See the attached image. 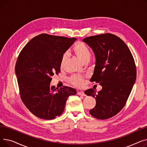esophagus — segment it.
Here are the masks:
<instances>
[{"instance_id": "obj_1", "label": "esophagus", "mask_w": 147, "mask_h": 147, "mask_svg": "<svg viewBox=\"0 0 147 147\" xmlns=\"http://www.w3.org/2000/svg\"><path fill=\"white\" fill-rule=\"evenodd\" d=\"M78 94L79 95H80V96H85V94L84 93L83 91H80V92H78Z\"/></svg>"}]
</instances>
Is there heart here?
<instances>
[{
    "instance_id": "heart-1",
    "label": "heart",
    "mask_w": 147,
    "mask_h": 147,
    "mask_svg": "<svg viewBox=\"0 0 147 147\" xmlns=\"http://www.w3.org/2000/svg\"><path fill=\"white\" fill-rule=\"evenodd\" d=\"M73 52L83 64L88 63L89 61L90 57V51L88 46L84 43L80 41L77 42L73 46ZM67 58V54L64 53L60 61V68H63ZM69 81L74 86L80 87L83 84L84 77L78 75L73 76L69 79Z\"/></svg>"
}]
</instances>
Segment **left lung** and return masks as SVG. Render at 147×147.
<instances>
[{"label": "left lung", "instance_id": "8db88e82", "mask_svg": "<svg viewBox=\"0 0 147 147\" xmlns=\"http://www.w3.org/2000/svg\"><path fill=\"white\" fill-rule=\"evenodd\" d=\"M93 50L96 63L91 82L99 83L102 89L84 93L95 98L96 105L89 111L98 119H107L119 113L125 105L136 78L132 54L126 44L110 33L88 37L83 39Z\"/></svg>", "mask_w": 147, "mask_h": 147}]
</instances>
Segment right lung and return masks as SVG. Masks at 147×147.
<instances>
[{
	"label": "right lung",
	"mask_w": 147,
	"mask_h": 147,
	"mask_svg": "<svg viewBox=\"0 0 147 147\" xmlns=\"http://www.w3.org/2000/svg\"><path fill=\"white\" fill-rule=\"evenodd\" d=\"M76 38L41 34L20 52L15 65L20 95L29 111L37 117L52 120L63 113L67 98L76 94L68 86H51V77L60 72V61Z\"/></svg>",
	"instance_id": "right-lung-1"
}]
</instances>
